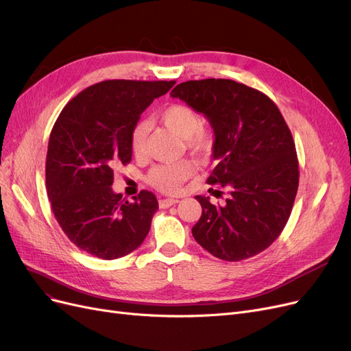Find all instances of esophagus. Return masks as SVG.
<instances>
[{"instance_id":"esophagus-1","label":"esophagus","mask_w":351,"mask_h":351,"mask_svg":"<svg viewBox=\"0 0 351 351\" xmlns=\"http://www.w3.org/2000/svg\"><path fill=\"white\" fill-rule=\"evenodd\" d=\"M179 202V199H173V197H167V199H162V201H159V206L162 208V209H166V208H169V206H172V205H175V204H178Z\"/></svg>"}]
</instances>
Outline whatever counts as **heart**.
I'll return each mask as SVG.
<instances>
[{
    "label": "heart",
    "mask_w": 351,
    "mask_h": 351,
    "mask_svg": "<svg viewBox=\"0 0 351 351\" xmlns=\"http://www.w3.org/2000/svg\"><path fill=\"white\" fill-rule=\"evenodd\" d=\"M162 123L173 132L180 139H186V146L197 158H204L210 154L213 147V134L210 130L201 128L202 119L193 108L186 104H171L160 113ZM147 136V125L139 123L132 132L130 146L136 156L145 152ZM195 166L188 162L175 165H159L149 172L147 180L152 186L163 193H176L186 179L193 175Z\"/></svg>",
    "instance_id": "obj_1"
}]
</instances>
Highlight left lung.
Listing matches in <instances>:
<instances>
[{"mask_svg":"<svg viewBox=\"0 0 351 351\" xmlns=\"http://www.w3.org/2000/svg\"><path fill=\"white\" fill-rule=\"evenodd\" d=\"M171 96L208 119L218 163L206 182L228 191L223 205L195 196L202 206L195 241L223 261L263 252L282 232L298 189L295 145L281 112L261 91L226 79L180 83Z\"/></svg>","mask_w":351,"mask_h":351,"instance_id":"8db88e82","label":"left lung"}]
</instances>
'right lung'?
<instances>
[{
  "label": "right lung",
  "instance_id": "add662e5",
  "mask_svg": "<svg viewBox=\"0 0 351 351\" xmlns=\"http://www.w3.org/2000/svg\"><path fill=\"white\" fill-rule=\"evenodd\" d=\"M175 82L106 80L71 99L50 134L45 185L54 217L75 247L116 260L145 241L156 196L133 202L114 193L113 167L132 159L130 138L141 114Z\"/></svg>",
  "mask_w": 351,
  "mask_h": 351
}]
</instances>
